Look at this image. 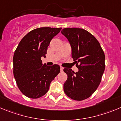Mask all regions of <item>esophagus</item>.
I'll list each match as a JSON object with an SVG mask.
<instances>
[{
    "mask_svg": "<svg viewBox=\"0 0 121 121\" xmlns=\"http://www.w3.org/2000/svg\"><path fill=\"white\" fill-rule=\"evenodd\" d=\"M63 69H64V68H63V67H61H61H60V70H61V72H63Z\"/></svg>",
    "mask_w": 121,
    "mask_h": 121,
    "instance_id": "esophagus-1",
    "label": "esophagus"
}]
</instances>
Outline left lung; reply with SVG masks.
I'll use <instances>...</instances> for the list:
<instances>
[{"instance_id": "obj_1", "label": "left lung", "mask_w": 121, "mask_h": 121, "mask_svg": "<svg viewBox=\"0 0 121 121\" xmlns=\"http://www.w3.org/2000/svg\"><path fill=\"white\" fill-rule=\"evenodd\" d=\"M61 33L70 44L72 57L79 69L74 73L71 69H64L67 74L64 91L73 100H83L100 85L105 69L104 53L96 38L84 29L65 28Z\"/></svg>"}]
</instances>
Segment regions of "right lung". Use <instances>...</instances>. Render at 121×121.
<instances>
[{
    "label": "right lung",
    "mask_w": 121,
    "mask_h": 121,
    "mask_svg": "<svg viewBox=\"0 0 121 121\" xmlns=\"http://www.w3.org/2000/svg\"><path fill=\"white\" fill-rule=\"evenodd\" d=\"M61 30L51 27L34 29L21 39L15 51L13 76L21 92L29 98L38 99L44 95L60 72L58 64H43L41 57H46L51 40Z\"/></svg>",
    "instance_id": "add662e5"
}]
</instances>
